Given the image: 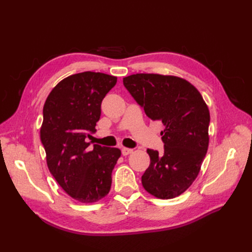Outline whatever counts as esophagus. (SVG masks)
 I'll return each mask as SVG.
<instances>
[{
    "mask_svg": "<svg viewBox=\"0 0 252 252\" xmlns=\"http://www.w3.org/2000/svg\"><path fill=\"white\" fill-rule=\"evenodd\" d=\"M133 152V149H130V148H126V147H124V148H122V155L123 156H128V155H130V154H132Z\"/></svg>",
    "mask_w": 252,
    "mask_h": 252,
    "instance_id": "obj_1",
    "label": "esophagus"
}]
</instances>
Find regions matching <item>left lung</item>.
<instances>
[{
  "instance_id": "obj_1",
  "label": "left lung",
  "mask_w": 252,
  "mask_h": 252,
  "mask_svg": "<svg viewBox=\"0 0 252 252\" xmlns=\"http://www.w3.org/2000/svg\"><path fill=\"white\" fill-rule=\"evenodd\" d=\"M123 83L147 117L165 126L164 154L147 149L150 165L143 187L158 199L179 196L196 179L208 149V106L191 83L174 75L136 73Z\"/></svg>"
}]
</instances>
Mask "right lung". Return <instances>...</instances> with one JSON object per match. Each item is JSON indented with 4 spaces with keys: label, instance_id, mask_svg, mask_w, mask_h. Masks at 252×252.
<instances>
[{
    "label": "right lung",
    "instance_id": "1",
    "mask_svg": "<svg viewBox=\"0 0 252 252\" xmlns=\"http://www.w3.org/2000/svg\"><path fill=\"white\" fill-rule=\"evenodd\" d=\"M118 78L85 71L69 75L53 87L43 108L41 141L50 173L72 199L100 201L111 187V173L121 150L86 142L96 131L101 103Z\"/></svg>",
    "mask_w": 252,
    "mask_h": 252
}]
</instances>
